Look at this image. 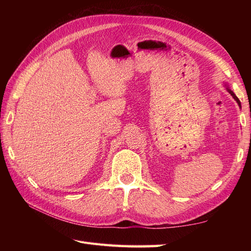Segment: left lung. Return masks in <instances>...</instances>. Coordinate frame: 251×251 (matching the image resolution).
<instances>
[{
	"instance_id": "left-lung-1",
	"label": "left lung",
	"mask_w": 251,
	"mask_h": 251,
	"mask_svg": "<svg viewBox=\"0 0 251 251\" xmlns=\"http://www.w3.org/2000/svg\"><path fill=\"white\" fill-rule=\"evenodd\" d=\"M226 89H227V92H228V93H230V94L232 95V97H233L234 99H235V100H236V102L238 103V105H239V106H241V101H239V99H238V98L236 97V95H235V94H234V93L232 92V90H231L230 88H228L227 86H226Z\"/></svg>"
}]
</instances>
